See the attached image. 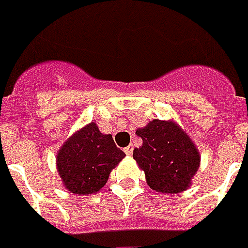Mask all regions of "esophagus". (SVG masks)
Returning a JSON list of instances; mask_svg holds the SVG:
<instances>
[{"label": "esophagus", "mask_w": 248, "mask_h": 248, "mask_svg": "<svg viewBox=\"0 0 248 248\" xmlns=\"http://www.w3.org/2000/svg\"><path fill=\"white\" fill-rule=\"evenodd\" d=\"M124 151V154H126L127 156H130V155L133 154V145H127V147H126Z\"/></svg>", "instance_id": "esophagus-1"}]
</instances>
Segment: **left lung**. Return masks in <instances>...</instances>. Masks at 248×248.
Returning a JSON list of instances; mask_svg holds the SVG:
<instances>
[{
    "label": "left lung",
    "instance_id": "obj_1",
    "mask_svg": "<svg viewBox=\"0 0 248 248\" xmlns=\"http://www.w3.org/2000/svg\"><path fill=\"white\" fill-rule=\"evenodd\" d=\"M136 134L142 145L133 151V158L145 173L151 189L162 193L185 191L201 165V155L193 141L173 121L154 119Z\"/></svg>",
    "mask_w": 248,
    "mask_h": 248
}]
</instances>
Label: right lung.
Returning a JSON list of instances; mask_svg holds the SVG:
<instances>
[{"label": "right lung", "instance_id": "right-lung-1", "mask_svg": "<svg viewBox=\"0 0 248 248\" xmlns=\"http://www.w3.org/2000/svg\"><path fill=\"white\" fill-rule=\"evenodd\" d=\"M124 156L112 136L103 134L92 122L60 147L56 166L65 189L75 195H90L106 185L111 170Z\"/></svg>", "mask_w": 248, "mask_h": 248}]
</instances>
